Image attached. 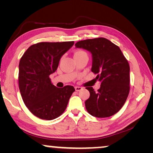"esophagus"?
Segmentation results:
<instances>
[{
	"label": "esophagus",
	"instance_id": "obj_1",
	"mask_svg": "<svg viewBox=\"0 0 153 153\" xmlns=\"http://www.w3.org/2000/svg\"><path fill=\"white\" fill-rule=\"evenodd\" d=\"M75 90H76V91H77V92L81 91V90H82V88L79 87V86H76V87H75Z\"/></svg>",
	"mask_w": 153,
	"mask_h": 153
}]
</instances>
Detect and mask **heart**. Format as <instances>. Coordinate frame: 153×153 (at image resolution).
<instances>
[{"label":"heart","instance_id":"b5f03b06","mask_svg":"<svg viewBox=\"0 0 153 153\" xmlns=\"http://www.w3.org/2000/svg\"><path fill=\"white\" fill-rule=\"evenodd\" d=\"M82 54H86L85 52L82 51H76V53H74V56H78V55H82Z\"/></svg>","mask_w":153,"mask_h":153}]
</instances>
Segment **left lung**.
I'll use <instances>...</instances> for the list:
<instances>
[{
    "instance_id": "obj_1",
    "label": "left lung",
    "mask_w": 153,
    "mask_h": 153,
    "mask_svg": "<svg viewBox=\"0 0 153 153\" xmlns=\"http://www.w3.org/2000/svg\"><path fill=\"white\" fill-rule=\"evenodd\" d=\"M76 48L90 51L92 55L91 70L101 83L97 92L86 87L90 97L85 102L86 110L96 117H111L120 111L129 92V65L118 46L105 38L77 42Z\"/></svg>"
}]
</instances>
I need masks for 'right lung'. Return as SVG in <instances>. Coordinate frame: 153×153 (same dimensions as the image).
<instances>
[{
    "mask_svg": "<svg viewBox=\"0 0 153 153\" xmlns=\"http://www.w3.org/2000/svg\"><path fill=\"white\" fill-rule=\"evenodd\" d=\"M74 44V41L34 44L20 59L18 81L21 95L29 111L38 118L52 120L59 117L75 91L72 86H55L49 77Z\"/></svg>",
    "mask_w": 153,
    "mask_h": 153,
    "instance_id": "right-lung-1",
    "label": "right lung"
}]
</instances>
